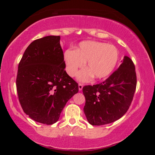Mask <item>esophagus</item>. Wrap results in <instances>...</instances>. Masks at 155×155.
<instances>
[{"mask_svg":"<svg viewBox=\"0 0 155 155\" xmlns=\"http://www.w3.org/2000/svg\"><path fill=\"white\" fill-rule=\"evenodd\" d=\"M83 87V85L82 83H78V90H79L80 91L82 90Z\"/></svg>","mask_w":155,"mask_h":155,"instance_id":"34e87169","label":"esophagus"}]
</instances>
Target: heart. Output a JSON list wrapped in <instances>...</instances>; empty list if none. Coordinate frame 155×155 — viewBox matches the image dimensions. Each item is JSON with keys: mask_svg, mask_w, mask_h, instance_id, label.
I'll list each match as a JSON object with an SVG mask.
<instances>
[{"mask_svg": "<svg viewBox=\"0 0 155 155\" xmlns=\"http://www.w3.org/2000/svg\"><path fill=\"white\" fill-rule=\"evenodd\" d=\"M118 58L116 47L96 41H83L74 51L68 49L64 54L66 71L71 77L77 75L87 62L89 70L78 75V78L83 81L90 80L92 76L97 79L107 77L114 71Z\"/></svg>", "mask_w": 155, "mask_h": 155, "instance_id": "heart-1", "label": "heart"}]
</instances>
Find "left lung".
I'll return each mask as SVG.
<instances>
[{
	"instance_id": "8db88e82",
	"label": "left lung",
	"mask_w": 155,
	"mask_h": 155,
	"mask_svg": "<svg viewBox=\"0 0 155 155\" xmlns=\"http://www.w3.org/2000/svg\"><path fill=\"white\" fill-rule=\"evenodd\" d=\"M136 85L135 65L125 56L120 67L103 83L84 86L83 111L89 123L101 126L122 117L132 103Z\"/></svg>"
}]
</instances>
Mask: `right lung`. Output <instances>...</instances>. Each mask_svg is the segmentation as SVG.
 <instances>
[{
  "label": "right lung",
  "instance_id": "right-lung-1",
  "mask_svg": "<svg viewBox=\"0 0 155 155\" xmlns=\"http://www.w3.org/2000/svg\"><path fill=\"white\" fill-rule=\"evenodd\" d=\"M60 36L31 42L18 64L16 88L23 111L35 121L57 122L67 102L78 93V83L64 70Z\"/></svg>",
  "mask_w": 155,
  "mask_h": 155
}]
</instances>
